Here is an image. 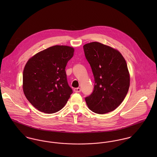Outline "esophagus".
<instances>
[{
    "instance_id": "1",
    "label": "esophagus",
    "mask_w": 157,
    "mask_h": 157,
    "mask_svg": "<svg viewBox=\"0 0 157 157\" xmlns=\"http://www.w3.org/2000/svg\"><path fill=\"white\" fill-rule=\"evenodd\" d=\"M74 91L75 92H80L81 91V89H80V88H75V89L74 90Z\"/></svg>"
}]
</instances>
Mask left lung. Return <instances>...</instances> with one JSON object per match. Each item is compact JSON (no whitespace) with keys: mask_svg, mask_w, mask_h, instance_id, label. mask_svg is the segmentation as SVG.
Instances as JSON below:
<instances>
[{"mask_svg":"<svg viewBox=\"0 0 157 157\" xmlns=\"http://www.w3.org/2000/svg\"><path fill=\"white\" fill-rule=\"evenodd\" d=\"M95 79L94 91L85 101L90 110L104 114L115 110L124 99L130 85L126 62L117 49L94 42L83 46Z\"/></svg>","mask_w":157,"mask_h":157,"instance_id":"8db88e82","label":"left lung"}]
</instances>
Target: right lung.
<instances>
[{"instance_id": "obj_1", "label": "right lung", "mask_w": 157, "mask_h": 157, "mask_svg": "<svg viewBox=\"0 0 157 157\" xmlns=\"http://www.w3.org/2000/svg\"><path fill=\"white\" fill-rule=\"evenodd\" d=\"M74 52L72 47L55 45L26 62L23 72V93L39 111L53 113L67 104L72 90L67 83L65 67Z\"/></svg>"}]
</instances>
